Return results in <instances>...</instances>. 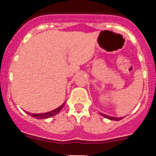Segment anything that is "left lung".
Masks as SVG:
<instances>
[{
  "mask_svg": "<svg viewBox=\"0 0 156 156\" xmlns=\"http://www.w3.org/2000/svg\"><path fill=\"white\" fill-rule=\"evenodd\" d=\"M101 115H102V116H104V117H106V118L110 119V120H114V121H119V120H121V119H122V117L117 118V117H112V116H107V115H104V114H101Z\"/></svg>",
  "mask_w": 156,
  "mask_h": 156,
  "instance_id": "left-lung-1",
  "label": "left lung"
}]
</instances>
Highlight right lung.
Returning a JSON list of instances; mask_svg holds the SVG:
<instances>
[{"label":"right lung","mask_w":156,"mask_h":156,"mask_svg":"<svg viewBox=\"0 0 156 156\" xmlns=\"http://www.w3.org/2000/svg\"><path fill=\"white\" fill-rule=\"evenodd\" d=\"M65 104H66V103H64L61 106H60L59 108H57L54 109V110H52V112H46V113H40V114H30V113H28V114L30 115L32 117H35V118L36 119L49 118V117H51V116H55V115H56V114L58 113L61 110V108L64 107Z\"/></svg>","instance_id":"right-lung-1"}]
</instances>
